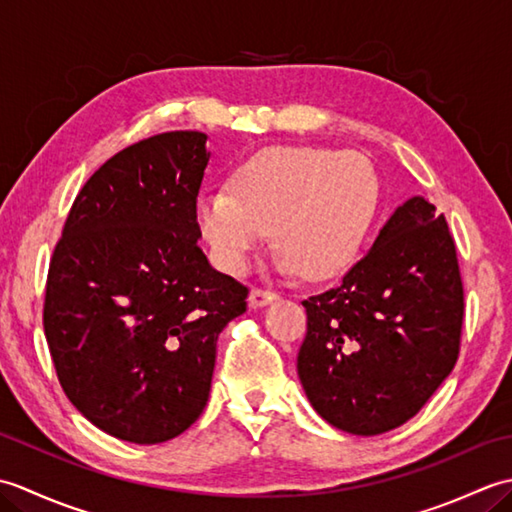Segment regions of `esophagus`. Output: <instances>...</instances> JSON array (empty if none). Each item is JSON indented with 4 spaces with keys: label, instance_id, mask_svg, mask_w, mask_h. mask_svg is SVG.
Masks as SVG:
<instances>
[{
    "label": "esophagus",
    "instance_id": "obj_1",
    "mask_svg": "<svg viewBox=\"0 0 512 512\" xmlns=\"http://www.w3.org/2000/svg\"><path fill=\"white\" fill-rule=\"evenodd\" d=\"M279 295L275 290H270V288H253L250 290V297H248V301H250V306L253 308H262V306H268L270 301H275Z\"/></svg>",
    "mask_w": 512,
    "mask_h": 512
}]
</instances>
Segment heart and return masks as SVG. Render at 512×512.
I'll return each instance as SVG.
<instances>
[{"label": "heart", "mask_w": 512, "mask_h": 512, "mask_svg": "<svg viewBox=\"0 0 512 512\" xmlns=\"http://www.w3.org/2000/svg\"><path fill=\"white\" fill-rule=\"evenodd\" d=\"M378 202V176L361 154L268 147L239 162L228 191L204 193L195 220L228 275L244 273L273 228L281 268L330 279L361 255Z\"/></svg>", "instance_id": "1"}]
</instances>
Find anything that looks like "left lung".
Returning <instances> with one entry per match:
<instances>
[{
	"instance_id": "obj_1",
	"label": "left lung",
	"mask_w": 512,
	"mask_h": 512,
	"mask_svg": "<svg viewBox=\"0 0 512 512\" xmlns=\"http://www.w3.org/2000/svg\"><path fill=\"white\" fill-rule=\"evenodd\" d=\"M303 308L297 372L319 416L356 436L405 424L460 354L464 286L444 215L407 200L341 286Z\"/></svg>"
}]
</instances>
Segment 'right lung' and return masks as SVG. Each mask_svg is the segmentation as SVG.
Returning <instances> with one entry per match:
<instances>
[{
	"mask_svg": "<svg viewBox=\"0 0 512 512\" xmlns=\"http://www.w3.org/2000/svg\"><path fill=\"white\" fill-rule=\"evenodd\" d=\"M206 134L118 151L74 198L48 268L43 330L59 383L94 427L136 444L180 436L209 400L217 336L248 288L198 246Z\"/></svg>",
	"mask_w": 512,
	"mask_h": 512,
	"instance_id": "1",
	"label": "right lung"
}]
</instances>
